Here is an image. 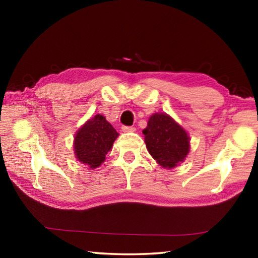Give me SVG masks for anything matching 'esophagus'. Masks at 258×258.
<instances>
[{"instance_id": "esophagus-1", "label": "esophagus", "mask_w": 258, "mask_h": 258, "mask_svg": "<svg viewBox=\"0 0 258 258\" xmlns=\"http://www.w3.org/2000/svg\"><path fill=\"white\" fill-rule=\"evenodd\" d=\"M121 131H123V132H125V133L134 132L135 127H133V126H121Z\"/></svg>"}]
</instances>
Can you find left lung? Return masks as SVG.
Returning <instances> with one entry per match:
<instances>
[{"label":"left lung","instance_id":"left-lung-1","mask_svg":"<svg viewBox=\"0 0 258 258\" xmlns=\"http://www.w3.org/2000/svg\"><path fill=\"white\" fill-rule=\"evenodd\" d=\"M147 149L166 168H173L189 154V137L166 113H155L143 130Z\"/></svg>","mask_w":258,"mask_h":258}]
</instances>
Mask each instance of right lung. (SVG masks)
Segmentation results:
<instances>
[{
	"instance_id": "add662e5",
	"label": "right lung",
	"mask_w": 258,
	"mask_h": 258,
	"mask_svg": "<svg viewBox=\"0 0 258 258\" xmlns=\"http://www.w3.org/2000/svg\"><path fill=\"white\" fill-rule=\"evenodd\" d=\"M117 137L118 133L111 124L102 115H95L76 134L74 141L76 158L90 166V168L99 167L106 159V155L110 151Z\"/></svg>"
}]
</instances>
